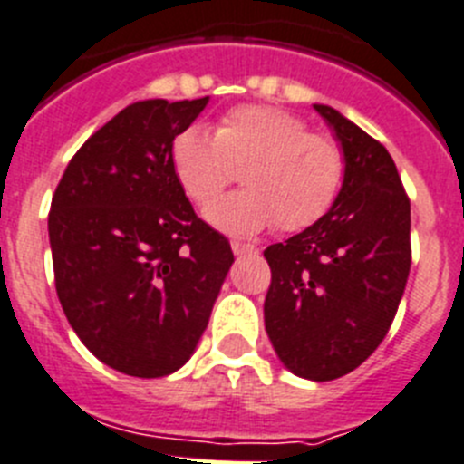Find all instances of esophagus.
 I'll return each instance as SVG.
<instances>
[{
    "mask_svg": "<svg viewBox=\"0 0 464 464\" xmlns=\"http://www.w3.org/2000/svg\"><path fill=\"white\" fill-rule=\"evenodd\" d=\"M231 249L236 256H242V254H254L256 252V246L249 245V242H240V240H233L231 242Z\"/></svg>",
    "mask_w": 464,
    "mask_h": 464,
    "instance_id": "esophagus-1",
    "label": "esophagus"
}]
</instances>
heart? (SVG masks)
<instances>
[{
  "mask_svg": "<svg viewBox=\"0 0 464 464\" xmlns=\"http://www.w3.org/2000/svg\"><path fill=\"white\" fill-rule=\"evenodd\" d=\"M171 171L197 206H208L242 169L245 189L206 210L219 231L254 236L276 224L304 231L332 210L345 180V153L330 134L309 132L300 116L270 105H240L215 134L189 125L171 141Z\"/></svg>",
  "mask_w": 464,
  "mask_h": 464,
  "instance_id": "heart-1",
  "label": "heart"
}]
</instances>
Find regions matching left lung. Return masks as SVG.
<instances>
[{"mask_svg": "<svg viewBox=\"0 0 464 464\" xmlns=\"http://www.w3.org/2000/svg\"><path fill=\"white\" fill-rule=\"evenodd\" d=\"M345 153V180L314 227L263 252L272 270L266 330L291 373L327 382L375 353L412 266L410 198L389 150L327 105H314Z\"/></svg>", "mask_w": 464, "mask_h": 464, "instance_id": "1", "label": "left lung"}]
</instances>
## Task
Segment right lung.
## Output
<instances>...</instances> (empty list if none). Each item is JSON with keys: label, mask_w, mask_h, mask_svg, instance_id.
<instances>
[{"label": "right lung", "mask_w": 464, "mask_h": 464, "mask_svg": "<svg viewBox=\"0 0 464 464\" xmlns=\"http://www.w3.org/2000/svg\"><path fill=\"white\" fill-rule=\"evenodd\" d=\"M206 98L132 102L72 155L52 197L56 295L82 343L134 378L179 371L233 263L171 171L173 137Z\"/></svg>", "instance_id": "add662e5"}]
</instances>
